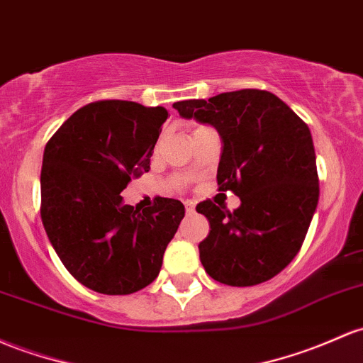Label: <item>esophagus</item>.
I'll return each mask as SVG.
<instances>
[{
	"mask_svg": "<svg viewBox=\"0 0 363 363\" xmlns=\"http://www.w3.org/2000/svg\"><path fill=\"white\" fill-rule=\"evenodd\" d=\"M184 206H186V212H188V215H193L194 213V203L193 201H184Z\"/></svg>",
	"mask_w": 363,
	"mask_h": 363,
	"instance_id": "esophagus-1",
	"label": "esophagus"
}]
</instances>
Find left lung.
Here are the masks:
<instances>
[{"mask_svg": "<svg viewBox=\"0 0 363 363\" xmlns=\"http://www.w3.org/2000/svg\"><path fill=\"white\" fill-rule=\"evenodd\" d=\"M182 118L212 125L222 139L220 191L240 208L210 200L196 212L210 222L200 242L206 274L227 286H255L277 276L300 252L318 203L315 150L308 125L269 91L241 89L174 103Z\"/></svg>", "mask_w": 363, "mask_h": 363, "instance_id": "1", "label": "left lung"}]
</instances>
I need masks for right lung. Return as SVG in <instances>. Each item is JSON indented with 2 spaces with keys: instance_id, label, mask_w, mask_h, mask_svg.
<instances>
[{
  "instance_id": "1",
  "label": "right lung",
  "mask_w": 363,
  "mask_h": 363,
  "mask_svg": "<svg viewBox=\"0 0 363 363\" xmlns=\"http://www.w3.org/2000/svg\"><path fill=\"white\" fill-rule=\"evenodd\" d=\"M167 117L163 106L105 99L79 108L48 141L43 225L62 264L93 291L130 294L151 284L184 217L172 198L141 210L121 196L150 170Z\"/></svg>"
}]
</instances>
